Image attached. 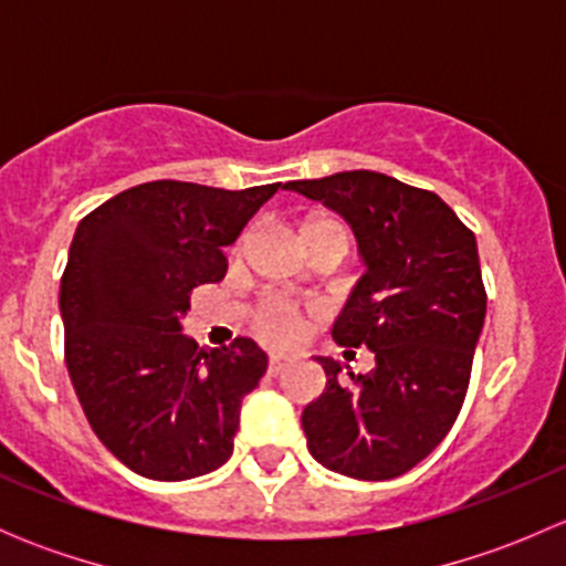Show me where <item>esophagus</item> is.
<instances>
[{
    "label": "esophagus",
    "mask_w": 566,
    "mask_h": 566,
    "mask_svg": "<svg viewBox=\"0 0 566 566\" xmlns=\"http://www.w3.org/2000/svg\"><path fill=\"white\" fill-rule=\"evenodd\" d=\"M284 369H287V358H279V356H273L271 361H268V375H282Z\"/></svg>",
    "instance_id": "esophagus-1"
}]
</instances>
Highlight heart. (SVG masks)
Instances as JSON below:
<instances>
[{
  "mask_svg": "<svg viewBox=\"0 0 566 566\" xmlns=\"http://www.w3.org/2000/svg\"><path fill=\"white\" fill-rule=\"evenodd\" d=\"M317 232H342V235L347 238L345 227L334 219L306 221L304 238L317 235ZM247 241H249V235H243L241 241L235 243V249H232V254L235 256L243 254ZM251 323H254V331L262 336V339H268L271 345H282V347L298 342L301 334H304V328H306L304 312H301L290 298H282V295H265V298L254 306V312H251Z\"/></svg>",
  "mask_w": 566,
  "mask_h": 566,
  "instance_id": "obj_1",
  "label": "heart"
}]
</instances>
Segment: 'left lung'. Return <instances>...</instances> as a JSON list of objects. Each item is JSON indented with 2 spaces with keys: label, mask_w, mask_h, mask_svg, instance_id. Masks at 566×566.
Segmentation results:
<instances>
[{
  "label": "left lung",
  "mask_w": 566,
  "mask_h": 566,
  "mask_svg": "<svg viewBox=\"0 0 566 566\" xmlns=\"http://www.w3.org/2000/svg\"><path fill=\"white\" fill-rule=\"evenodd\" d=\"M284 188L328 205L353 227L367 273L334 325L336 345L367 347L369 375L325 391L301 416L306 447L342 476L380 482L410 471L458 419L488 312L476 238L438 193L356 169Z\"/></svg>",
  "instance_id": "8db88e82"
}]
</instances>
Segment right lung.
<instances>
[{"label": "right lung", "mask_w": 566, "mask_h": 566, "mask_svg": "<svg viewBox=\"0 0 566 566\" xmlns=\"http://www.w3.org/2000/svg\"><path fill=\"white\" fill-rule=\"evenodd\" d=\"M276 188L153 180L78 221L60 284L67 375L95 436L139 476L180 482L230 460L268 356L247 336L199 347L180 319Z\"/></svg>", "instance_id": "right-lung-1"}]
</instances>
